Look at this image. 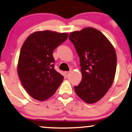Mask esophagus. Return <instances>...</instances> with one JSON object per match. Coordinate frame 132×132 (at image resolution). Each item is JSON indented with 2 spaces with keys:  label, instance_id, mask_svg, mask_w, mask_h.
<instances>
[{
  "label": "esophagus",
  "instance_id": "1",
  "mask_svg": "<svg viewBox=\"0 0 132 132\" xmlns=\"http://www.w3.org/2000/svg\"><path fill=\"white\" fill-rule=\"evenodd\" d=\"M70 73V71H65V75L66 77H68Z\"/></svg>",
  "mask_w": 132,
  "mask_h": 132
}]
</instances>
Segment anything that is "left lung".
<instances>
[{
	"label": "left lung",
	"instance_id": "obj_1",
	"mask_svg": "<svg viewBox=\"0 0 132 132\" xmlns=\"http://www.w3.org/2000/svg\"><path fill=\"white\" fill-rule=\"evenodd\" d=\"M69 39L80 58L82 79L75 91L89 104L100 100L111 87L117 68L115 48L98 30L86 28L71 32Z\"/></svg>",
	"mask_w": 132,
	"mask_h": 132
}]
</instances>
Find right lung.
Listing matches in <instances>:
<instances>
[{
    "label": "right lung",
    "instance_id": "obj_1",
    "mask_svg": "<svg viewBox=\"0 0 132 132\" xmlns=\"http://www.w3.org/2000/svg\"><path fill=\"white\" fill-rule=\"evenodd\" d=\"M68 35L51 30L35 32L27 38L21 47L18 75L26 91L36 100L50 98L63 81L64 76L54 68L53 53Z\"/></svg>",
    "mask_w": 132,
    "mask_h": 132
}]
</instances>
